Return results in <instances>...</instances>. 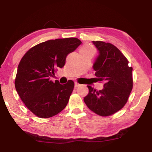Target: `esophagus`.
Listing matches in <instances>:
<instances>
[{
  "instance_id": "esophagus-1",
  "label": "esophagus",
  "mask_w": 152,
  "mask_h": 152,
  "mask_svg": "<svg viewBox=\"0 0 152 152\" xmlns=\"http://www.w3.org/2000/svg\"><path fill=\"white\" fill-rule=\"evenodd\" d=\"M80 86H81V85H80V83H77V82L74 83V87H75V88H78V87H79Z\"/></svg>"
}]
</instances>
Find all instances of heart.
I'll use <instances>...</instances> for the list:
<instances>
[{
    "label": "heart",
    "mask_w": 152,
    "mask_h": 152,
    "mask_svg": "<svg viewBox=\"0 0 152 152\" xmlns=\"http://www.w3.org/2000/svg\"><path fill=\"white\" fill-rule=\"evenodd\" d=\"M95 49L90 44H86L83 46L80 49V52L83 53H90L94 55L95 53Z\"/></svg>",
    "instance_id": "1"
}]
</instances>
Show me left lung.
Instances as JSON below:
<instances>
[{
	"mask_svg": "<svg viewBox=\"0 0 152 152\" xmlns=\"http://www.w3.org/2000/svg\"><path fill=\"white\" fill-rule=\"evenodd\" d=\"M99 56L93 64L96 82H104V88L96 91L88 86L89 93L83 99L87 106L101 116H108L121 110L133 89V68L118 48L110 43L93 41Z\"/></svg>",
	"mask_w": 152,
	"mask_h": 152,
	"instance_id": "obj_1",
	"label": "left lung"
}]
</instances>
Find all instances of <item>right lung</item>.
<instances>
[{"mask_svg": "<svg viewBox=\"0 0 152 152\" xmlns=\"http://www.w3.org/2000/svg\"><path fill=\"white\" fill-rule=\"evenodd\" d=\"M82 42L76 38L50 40L37 44L22 57L18 67L15 87L25 105L42 118L57 115L66 107L74 83L60 84L50 77L57 68H63L66 57Z\"/></svg>", "mask_w": 152, "mask_h": 152, "instance_id": "right-lung-1", "label": "right lung"}]
</instances>
